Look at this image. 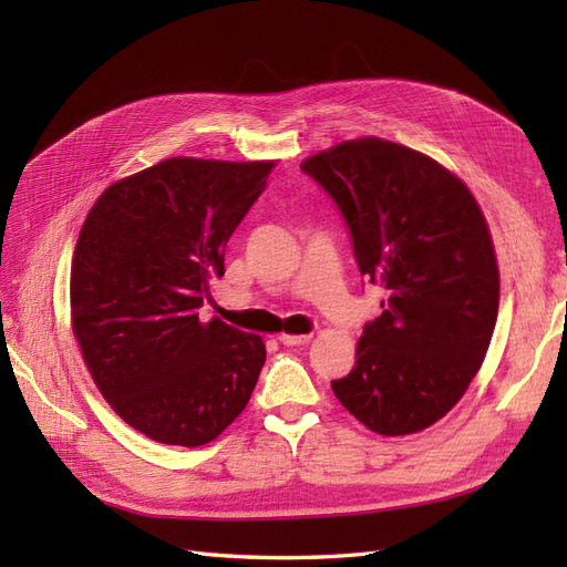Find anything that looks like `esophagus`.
Returning <instances> with one entry per match:
<instances>
[{"instance_id": "1", "label": "esophagus", "mask_w": 567, "mask_h": 567, "mask_svg": "<svg viewBox=\"0 0 567 567\" xmlns=\"http://www.w3.org/2000/svg\"><path fill=\"white\" fill-rule=\"evenodd\" d=\"M279 338V342H284V346H305V342H310V338L312 336H293V333H279L277 336Z\"/></svg>"}]
</instances>
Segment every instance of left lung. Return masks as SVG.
<instances>
[{"label":"left lung","instance_id":"1","mask_svg":"<svg viewBox=\"0 0 567 567\" xmlns=\"http://www.w3.org/2000/svg\"><path fill=\"white\" fill-rule=\"evenodd\" d=\"M346 215L359 271L381 284L383 315L357 340L354 369L331 388L385 437L425 431L468 390L499 310L487 219L452 169L381 136L300 163Z\"/></svg>","mask_w":567,"mask_h":567}]
</instances>
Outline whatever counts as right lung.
<instances>
[{
  "instance_id": "add662e5",
  "label": "right lung",
  "mask_w": 567,
  "mask_h": 567,
  "mask_svg": "<svg viewBox=\"0 0 567 567\" xmlns=\"http://www.w3.org/2000/svg\"><path fill=\"white\" fill-rule=\"evenodd\" d=\"M277 163L167 158L113 182L84 219L73 333L104 400L151 440L200 447L250 400L265 340L198 307Z\"/></svg>"
}]
</instances>
